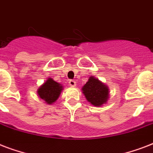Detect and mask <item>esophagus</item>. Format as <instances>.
Returning <instances> with one entry per match:
<instances>
[{"mask_svg": "<svg viewBox=\"0 0 153 153\" xmlns=\"http://www.w3.org/2000/svg\"><path fill=\"white\" fill-rule=\"evenodd\" d=\"M69 85L72 87H74V86H76V82L74 80H70L69 81Z\"/></svg>", "mask_w": 153, "mask_h": 153, "instance_id": "34e87169", "label": "esophagus"}]
</instances>
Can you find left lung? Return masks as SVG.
<instances>
[{
	"label": "left lung",
	"mask_w": 153,
	"mask_h": 153,
	"mask_svg": "<svg viewBox=\"0 0 153 153\" xmlns=\"http://www.w3.org/2000/svg\"><path fill=\"white\" fill-rule=\"evenodd\" d=\"M86 100L94 106H102L108 102L109 89L96 77L91 75L82 88Z\"/></svg>",
	"instance_id": "left-lung-1"
}]
</instances>
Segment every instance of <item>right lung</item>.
Wrapping results in <instances>:
<instances>
[{
	"instance_id": "add662e5",
	"label": "right lung",
	"mask_w": 153,
	"mask_h": 153,
	"mask_svg": "<svg viewBox=\"0 0 153 153\" xmlns=\"http://www.w3.org/2000/svg\"><path fill=\"white\" fill-rule=\"evenodd\" d=\"M63 90L62 84L54 81L51 78H48L46 81L37 90V94L47 104L55 103Z\"/></svg>"
}]
</instances>
